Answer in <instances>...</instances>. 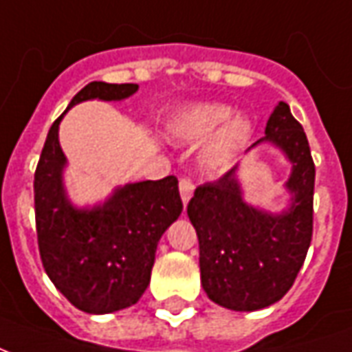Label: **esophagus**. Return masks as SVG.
Here are the masks:
<instances>
[{
    "mask_svg": "<svg viewBox=\"0 0 352 352\" xmlns=\"http://www.w3.org/2000/svg\"><path fill=\"white\" fill-rule=\"evenodd\" d=\"M179 190H181V199H183V204L186 206L190 201L192 194H194V183H192L190 179H181L179 181Z\"/></svg>",
    "mask_w": 352,
    "mask_h": 352,
    "instance_id": "esophagus-1",
    "label": "esophagus"
}]
</instances>
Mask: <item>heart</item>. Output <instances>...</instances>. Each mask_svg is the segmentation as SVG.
Returning a JSON list of instances; mask_svg holds the SVG:
<instances>
[{"label": "heart", "mask_w": 352, "mask_h": 352, "mask_svg": "<svg viewBox=\"0 0 352 352\" xmlns=\"http://www.w3.org/2000/svg\"><path fill=\"white\" fill-rule=\"evenodd\" d=\"M166 133L183 143H198L211 135L201 151L199 162L209 171H222L236 162L249 143L252 122L247 116L234 115L228 105L198 103L169 116Z\"/></svg>", "instance_id": "1"}]
</instances>
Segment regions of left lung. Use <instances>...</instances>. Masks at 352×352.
I'll return each instance as SVG.
<instances>
[{"mask_svg": "<svg viewBox=\"0 0 352 352\" xmlns=\"http://www.w3.org/2000/svg\"><path fill=\"white\" fill-rule=\"evenodd\" d=\"M264 141L292 164L287 209L273 214L245 204L237 166L198 186L186 207L198 234L204 290L226 309L256 311L279 302L294 285L313 236L315 164L302 124L285 101L265 124V138L251 148Z\"/></svg>", "mask_w": 352, "mask_h": 352, "instance_id": "left-lung-1", "label": "left lung"}]
</instances>
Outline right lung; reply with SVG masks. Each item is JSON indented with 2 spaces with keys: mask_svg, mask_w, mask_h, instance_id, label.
<instances>
[{
  "mask_svg": "<svg viewBox=\"0 0 352 352\" xmlns=\"http://www.w3.org/2000/svg\"><path fill=\"white\" fill-rule=\"evenodd\" d=\"M138 88L94 80L69 107L87 100L120 101ZM62 116L50 126L35 169V228L43 267L77 309L92 315L126 309L148 287L158 241L183 211L179 181L169 175L131 183L116 188L101 206L73 207L62 181Z\"/></svg>",
  "mask_w": 352,
  "mask_h": 352,
  "instance_id": "add662e5",
  "label": "right lung"
}]
</instances>
